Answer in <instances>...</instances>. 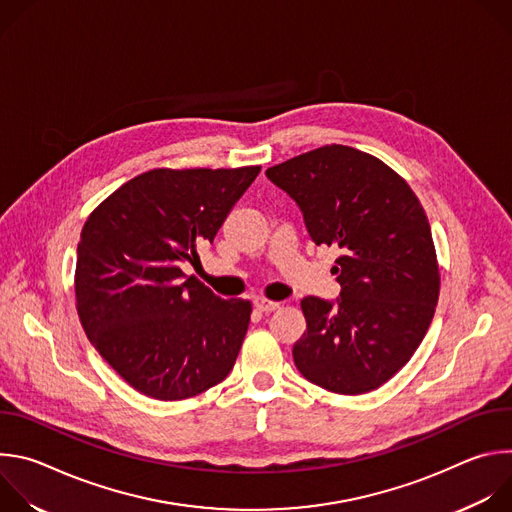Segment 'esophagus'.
<instances>
[{
    "mask_svg": "<svg viewBox=\"0 0 512 512\" xmlns=\"http://www.w3.org/2000/svg\"><path fill=\"white\" fill-rule=\"evenodd\" d=\"M255 308H257L259 312H265V314H269V312H275V310H279V308H281V304H279V302H271V300H265V298H257V300H255Z\"/></svg>",
    "mask_w": 512,
    "mask_h": 512,
    "instance_id": "esophagus-1",
    "label": "esophagus"
}]
</instances>
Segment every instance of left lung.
<instances>
[{
    "label": "left lung",
    "instance_id": "left-lung-1",
    "mask_svg": "<svg viewBox=\"0 0 512 512\" xmlns=\"http://www.w3.org/2000/svg\"><path fill=\"white\" fill-rule=\"evenodd\" d=\"M304 212L316 245L338 247V306L304 298L308 330L294 344L314 385L362 395L399 373L421 344L437 298L440 265L425 210L379 158L332 143L267 168Z\"/></svg>",
    "mask_w": 512,
    "mask_h": 512
}]
</instances>
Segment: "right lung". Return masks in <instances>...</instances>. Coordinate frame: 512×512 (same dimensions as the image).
Returning a JSON list of instances; mask_svg holds the SVG:
<instances>
[{"mask_svg":"<svg viewBox=\"0 0 512 512\" xmlns=\"http://www.w3.org/2000/svg\"><path fill=\"white\" fill-rule=\"evenodd\" d=\"M261 166L156 168L87 218L75 296L83 330L135 391L182 401L227 379L251 320L249 300H221L184 263L212 243Z\"/></svg>","mask_w":512,"mask_h":512,"instance_id":"add662e5","label":"right lung"}]
</instances>
